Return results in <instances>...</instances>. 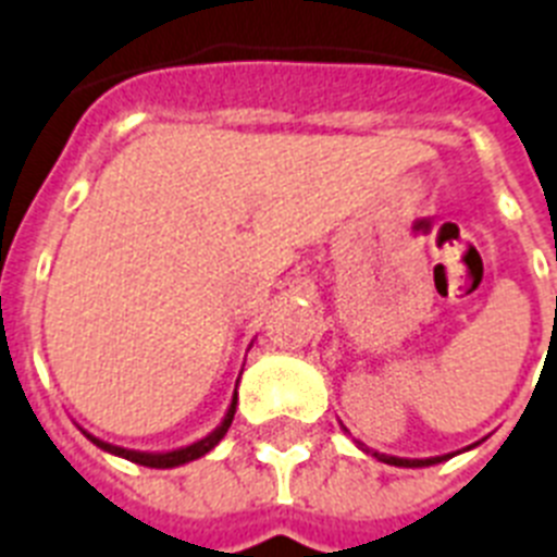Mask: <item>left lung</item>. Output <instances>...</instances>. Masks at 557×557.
Wrapping results in <instances>:
<instances>
[{
	"label": "left lung",
	"mask_w": 557,
	"mask_h": 557,
	"mask_svg": "<svg viewBox=\"0 0 557 557\" xmlns=\"http://www.w3.org/2000/svg\"><path fill=\"white\" fill-rule=\"evenodd\" d=\"M368 451V448H362ZM376 460L388 462V466H403V469H422V466H434V462H443L448 460L451 455H443V457H425V460H408V457H391V455H380V451H371Z\"/></svg>",
	"instance_id": "left-lung-1"
}]
</instances>
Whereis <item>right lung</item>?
<instances>
[{"label": "right lung", "instance_id": "add662e5", "mask_svg": "<svg viewBox=\"0 0 557 557\" xmlns=\"http://www.w3.org/2000/svg\"><path fill=\"white\" fill-rule=\"evenodd\" d=\"M235 405H238V394H233V403H230V408H226V413H224V420H221V425H218L215 431H209L207 437L198 440V443H193V446L175 448V451H135V448L111 446V443L95 437V434H88V431H83V434H86V437L91 440L97 448H102V451H109V455H114V457H123V460L137 462V466H149V469H175V466H184V462H193V460H198V457L209 455V451H212V448H215L218 443L224 440L226 429L233 425Z\"/></svg>", "mask_w": 557, "mask_h": 557}]
</instances>
